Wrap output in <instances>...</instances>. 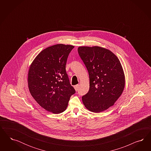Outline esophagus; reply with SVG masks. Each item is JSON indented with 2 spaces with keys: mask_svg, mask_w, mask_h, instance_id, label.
<instances>
[{
  "mask_svg": "<svg viewBox=\"0 0 151 151\" xmlns=\"http://www.w3.org/2000/svg\"><path fill=\"white\" fill-rule=\"evenodd\" d=\"M78 85H75V86H74V88H75V90L77 91H78Z\"/></svg>",
  "mask_w": 151,
  "mask_h": 151,
  "instance_id": "1",
  "label": "esophagus"
}]
</instances>
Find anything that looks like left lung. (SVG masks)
I'll return each mask as SVG.
<instances>
[{
  "mask_svg": "<svg viewBox=\"0 0 151 151\" xmlns=\"http://www.w3.org/2000/svg\"><path fill=\"white\" fill-rule=\"evenodd\" d=\"M78 53L90 78V89L82 97L83 105L96 113L108 109L124 87V75L119 60L111 51L99 46H80Z\"/></svg>",
  "mask_w": 151,
  "mask_h": 151,
  "instance_id": "8db88e82",
  "label": "left lung"
}]
</instances>
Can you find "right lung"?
<instances>
[{"instance_id":"1","label":"right lung","mask_w":151,"mask_h":151,"mask_svg":"<svg viewBox=\"0 0 151 151\" xmlns=\"http://www.w3.org/2000/svg\"><path fill=\"white\" fill-rule=\"evenodd\" d=\"M74 46L57 44L41 51L31 65L28 73L30 92L39 105L55 114L66 109L75 90L66 71L69 54Z\"/></svg>"}]
</instances>
